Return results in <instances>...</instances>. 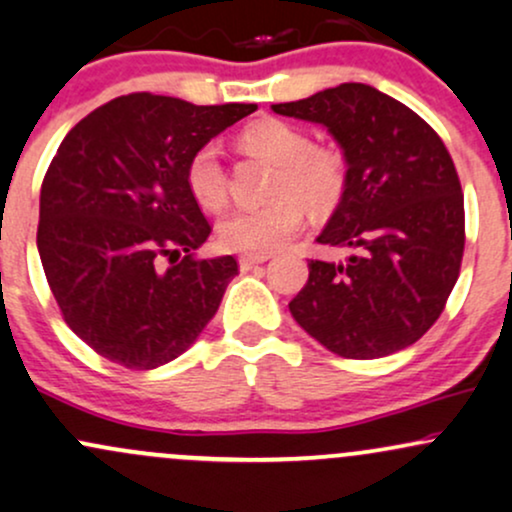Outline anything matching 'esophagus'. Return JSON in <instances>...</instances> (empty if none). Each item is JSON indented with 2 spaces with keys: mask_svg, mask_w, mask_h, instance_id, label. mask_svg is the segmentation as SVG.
<instances>
[{
  "mask_svg": "<svg viewBox=\"0 0 512 512\" xmlns=\"http://www.w3.org/2000/svg\"><path fill=\"white\" fill-rule=\"evenodd\" d=\"M267 260H269V255H240L238 264H240V269H243V272H248V269L257 267V264H264Z\"/></svg>",
  "mask_w": 512,
  "mask_h": 512,
  "instance_id": "34e87169",
  "label": "esophagus"
}]
</instances>
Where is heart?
<instances>
[{
    "instance_id": "obj_1",
    "label": "heart",
    "mask_w": 512,
    "mask_h": 512,
    "mask_svg": "<svg viewBox=\"0 0 512 512\" xmlns=\"http://www.w3.org/2000/svg\"><path fill=\"white\" fill-rule=\"evenodd\" d=\"M245 149L276 163L272 202L262 207H238L221 216L216 236L226 250L245 255H269L284 248L303 228V204L325 214L342 199L346 166L339 151L313 146L308 134L289 122L264 120L243 132ZM187 187L204 209L226 202V170L219 144L199 146L185 170Z\"/></svg>"
}]
</instances>
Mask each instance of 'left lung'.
Listing matches in <instances>:
<instances>
[{
	"mask_svg": "<svg viewBox=\"0 0 512 512\" xmlns=\"http://www.w3.org/2000/svg\"><path fill=\"white\" fill-rule=\"evenodd\" d=\"M272 110L325 127L346 163L342 199L315 240L349 255L308 262L293 320L344 358L407 349L443 313L460 274L464 197L448 149L414 110L368 84Z\"/></svg>",
	"mask_w": 512,
	"mask_h": 512,
	"instance_id": "left-lung-1",
	"label": "left lung"
}]
</instances>
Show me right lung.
<instances>
[{"instance_id": "obj_1", "label": "right lung", "mask_w": 512, "mask_h": 512, "mask_svg": "<svg viewBox=\"0 0 512 512\" xmlns=\"http://www.w3.org/2000/svg\"><path fill=\"white\" fill-rule=\"evenodd\" d=\"M255 110L132 93L64 137L40 187L38 255L64 320L96 354L158 368L216 315L238 262L192 260L211 228L185 170L199 146Z\"/></svg>"}]
</instances>
